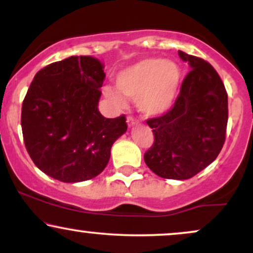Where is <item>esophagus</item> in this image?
Returning a JSON list of instances; mask_svg holds the SVG:
<instances>
[{"label": "esophagus", "mask_w": 253, "mask_h": 253, "mask_svg": "<svg viewBox=\"0 0 253 253\" xmlns=\"http://www.w3.org/2000/svg\"><path fill=\"white\" fill-rule=\"evenodd\" d=\"M127 124H128V126H134V125L138 124V120L134 117H128L127 118Z\"/></svg>", "instance_id": "obj_1"}]
</instances>
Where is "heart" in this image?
I'll return each mask as SVG.
<instances>
[{
  "mask_svg": "<svg viewBox=\"0 0 253 253\" xmlns=\"http://www.w3.org/2000/svg\"><path fill=\"white\" fill-rule=\"evenodd\" d=\"M181 70L173 62L145 58L119 72L117 88L125 97L136 100L146 117H158L170 109L178 90ZM110 102L124 107L126 101L113 88L104 89Z\"/></svg>",
  "mask_w": 253,
  "mask_h": 253,
  "instance_id": "b5f03b06",
  "label": "heart"
}]
</instances>
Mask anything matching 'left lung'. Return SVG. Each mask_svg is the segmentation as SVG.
<instances>
[{
    "label": "left lung",
    "instance_id": "left-lung-1",
    "mask_svg": "<svg viewBox=\"0 0 253 253\" xmlns=\"http://www.w3.org/2000/svg\"><path fill=\"white\" fill-rule=\"evenodd\" d=\"M191 70L173 107L147 119L155 141L144 161L156 175L188 179L215 161L226 139L227 92L215 69L202 58L178 51Z\"/></svg>",
    "mask_w": 253,
    "mask_h": 253
}]
</instances>
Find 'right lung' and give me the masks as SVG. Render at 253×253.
<instances>
[{"label":"right lung","instance_id":"right-lung-1","mask_svg":"<svg viewBox=\"0 0 253 253\" xmlns=\"http://www.w3.org/2000/svg\"><path fill=\"white\" fill-rule=\"evenodd\" d=\"M104 77L102 63L90 56L52 63L34 76L22 103V135L32 161L52 178L75 183L100 175L127 130L125 115L98 112Z\"/></svg>","mask_w":253,"mask_h":253}]
</instances>
